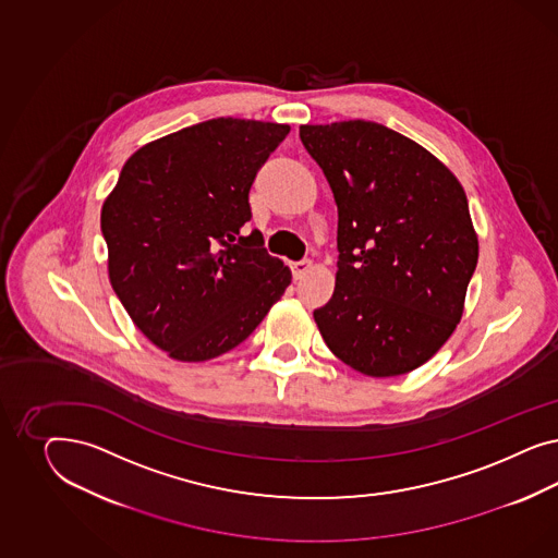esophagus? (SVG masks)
Returning <instances> with one entry per match:
<instances>
[{"instance_id":"esophagus-1","label":"esophagus","mask_w":558,"mask_h":558,"mask_svg":"<svg viewBox=\"0 0 558 558\" xmlns=\"http://www.w3.org/2000/svg\"><path fill=\"white\" fill-rule=\"evenodd\" d=\"M311 259H301V262H294L290 268H292V276L299 280V278H303L306 271L311 270Z\"/></svg>"}]
</instances>
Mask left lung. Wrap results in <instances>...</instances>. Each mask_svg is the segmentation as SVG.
<instances>
[{
	"instance_id": "obj_1",
	"label": "left lung",
	"mask_w": 558,
	"mask_h": 558,
	"mask_svg": "<svg viewBox=\"0 0 558 558\" xmlns=\"http://www.w3.org/2000/svg\"><path fill=\"white\" fill-rule=\"evenodd\" d=\"M338 204V276L315 308L327 348L368 376L415 371L454 333L478 259L452 171L378 122L304 124Z\"/></svg>"
}]
</instances>
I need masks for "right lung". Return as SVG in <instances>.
<instances>
[{"label":"right lung","instance_id":"right-lung-1","mask_svg":"<svg viewBox=\"0 0 558 558\" xmlns=\"http://www.w3.org/2000/svg\"><path fill=\"white\" fill-rule=\"evenodd\" d=\"M288 124L213 119L141 147L101 206L110 282L136 327L182 362L254 333L292 274L268 254L250 190Z\"/></svg>","mask_w":558,"mask_h":558}]
</instances>
